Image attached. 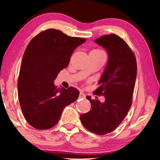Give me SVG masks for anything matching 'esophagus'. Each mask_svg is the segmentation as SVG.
Wrapping results in <instances>:
<instances>
[{"label": "esophagus", "mask_w": 160, "mask_h": 160, "mask_svg": "<svg viewBox=\"0 0 160 160\" xmlns=\"http://www.w3.org/2000/svg\"><path fill=\"white\" fill-rule=\"evenodd\" d=\"M86 97V95H85V94L84 92H81L80 94H79V98H84Z\"/></svg>", "instance_id": "34e87169"}]
</instances>
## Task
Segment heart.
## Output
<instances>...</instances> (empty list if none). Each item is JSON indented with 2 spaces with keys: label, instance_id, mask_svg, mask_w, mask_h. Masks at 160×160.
<instances>
[{
  "label": "heart",
  "instance_id": "1",
  "mask_svg": "<svg viewBox=\"0 0 160 160\" xmlns=\"http://www.w3.org/2000/svg\"><path fill=\"white\" fill-rule=\"evenodd\" d=\"M92 52H102V50H100V49H94Z\"/></svg>",
  "mask_w": 160,
  "mask_h": 160
}]
</instances>
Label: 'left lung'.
<instances>
[{"mask_svg":"<svg viewBox=\"0 0 160 160\" xmlns=\"http://www.w3.org/2000/svg\"><path fill=\"white\" fill-rule=\"evenodd\" d=\"M106 49L108 63L94 93L105 97V102L92 100L91 109L80 116L85 128L98 135L115 130L126 117L132 105L137 76L136 59L123 39L115 34L106 35L95 41Z\"/></svg>","mask_w":160,"mask_h":160,"instance_id":"obj_1","label":"left lung"}]
</instances>
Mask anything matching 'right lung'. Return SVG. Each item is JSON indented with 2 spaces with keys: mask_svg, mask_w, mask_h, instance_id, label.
Returning <instances> with one entry per match:
<instances>
[{
  "mask_svg": "<svg viewBox=\"0 0 160 160\" xmlns=\"http://www.w3.org/2000/svg\"><path fill=\"white\" fill-rule=\"evenodd\" d=\"M86 39L71 37L56 29L41 32L28 43L19 71L18 97L24 117L37 130H48L58 123L65 106L75 101L79 92L73 87L58 88L54 81L68 65L76 48Z\"/></svg>",
  "mask_w": 160,
  "mask_h": 160,
  "instance_id": "1",
  "label": "right lung"
}]
</instances>
